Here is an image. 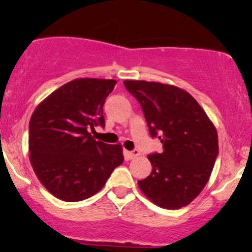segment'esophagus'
Returning <instances> with one entry per match:
<instances>
[{"label":"esophagus","instance_id":"34e87169","mask_svg":"<svg viewBox=\"0 0 252 252\" xmlns=\"http://www.w3.org/2000/svg\"><path fill=\"white\" fill-rule=\"evenodd\" d=\"M138 155H140V152H138L137 149H134L132 152H128L129 158H137Z\"/></svg>","mask_w":252,"mask_h":252}]
</instances>
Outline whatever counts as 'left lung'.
Listing matches in <instances>:
<instances>
[{
  "label": "left lung",
  "mask_w": 252,
  "mask_h": 252,
  "mask_svg": "<svg viewBox=\"0 0 252 252\" xmlns=\"http://www.w3.org/2000/svg\"><path fill=\"white\" fill-rule=\"evenodd\" d=\"M141 104L149 132L162 153L148 155L153 169L138 181L152 202L167 210L187 206L206 186L218 155V134L204 109L187 91L168 84L124 80Z\"/></svg>",
  "instance_id": "obj_1"
}]
</instances>
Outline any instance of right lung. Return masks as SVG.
Instances as JSON below:
<instances>
[{"label":"right lung","instance_id":"1","mask_svg":"<svg viewBox=\"0 0 252 252\" xmlns=\"http://www.w3.org/2000/svg\"><path fill=\"white\" fill-rule=\"evenodd\" d=\"M114 79L78 78L53 91L30 121V161L45 189L60 200L88 199L103 189L123 162L122 146L96 141L89 132L104 126L103 105Z\"/></svg>","mask_w":252,"mask_h":252}]
</instances>
